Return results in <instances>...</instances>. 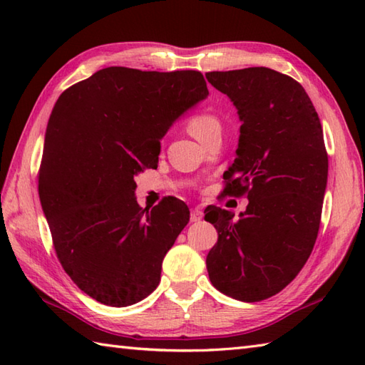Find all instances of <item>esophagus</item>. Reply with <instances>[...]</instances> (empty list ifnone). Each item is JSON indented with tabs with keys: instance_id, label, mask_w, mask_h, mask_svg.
<instances>
[{
	"instance_id": "1",
	"label": "esophagus",
	"mask_w": 365,
	"mask_h": 365,
	"mask_svg": "<svg viewBox=\"0 0 365 365\" xmlns=\"http://www.w3.org/2000/svg\"><path fill=\"white\" fill-rule=\"evenodd\" d=\"M202 216H204V213H202V210H200V208H192L191 210V215H190V220H191V222H197V221H200L202 220Z\"/></svg>"
}]
</instances>
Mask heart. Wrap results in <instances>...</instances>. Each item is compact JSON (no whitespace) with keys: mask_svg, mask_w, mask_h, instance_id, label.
<instances>
[{"mask_svg":"<svg viewBox=\"0 0 365 365\" xmlns=\"http://www.w3.org/2000/svg\"><path fill=\"white\" fill-rule=\"evenodd\" d=\"M187 127H188L190 135L192 138H196L200 143L208 133H212V131H218L221 128V123L218 118L210 113H199L192 115V118H190Z\"/></svg>","mask_w":365,"mask_h":365,"instance_id":"heart-1","label":"heart"}]
</instances>
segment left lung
<instances>
[{
  "label": "left lung",
  "instance_id": "left-lung-1",
  "mask_svg": "<svg viewBox=\"0 0 365 365\" xmlns=\"http://www.w3.org/2000/svg\"><path fill=\"white\" fill-rule=\"evenodd\" d=\"M205 76L242 120L224 195L250 199L238 220L224 208H205V221L218 230L208 277L230 298L262 301L297 277L319 235L328 180L322 123L304 88L273 68Z\"/></svg>",
  "mask_w": 365,
  "mask_h": 365
}]
</instances>
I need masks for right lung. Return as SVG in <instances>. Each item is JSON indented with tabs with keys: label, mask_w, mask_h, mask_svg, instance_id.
<instances>
[{
	"label": "right lung",
	"mask_w": 365,
	"mask_h": 365,
	"mask_svg": "<svg viewBox=\"0 0 365 365\" xmlns=\"http://www.w3.org/2000/svg\"><path fill=\"white\" fill-rule=\"evenodd\" d=\"M208 96L197 71L143 72L106 67L59 96L46 125L38 197L66 273L113 307L144 299L190 221L165 197L139 207L135 175L157 168L160 139Z\"/></svg>",
	"instance_id": "right-lung-1"
}]
</instances>
